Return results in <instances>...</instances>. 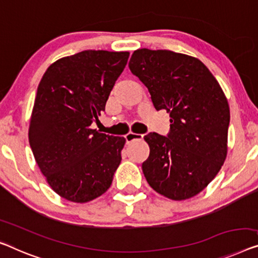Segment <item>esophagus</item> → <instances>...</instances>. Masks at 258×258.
Here are the masks:
<instances>
[{
  "mask_svg": "<svg viewBox=\"0 0 258 258\" xmlns=\"http://www.w3.org/2000/svg\"><path fill=\"white\" fill-rule=\"evenodd\" d=\"M142 138H144L142 134L133 133V132H130L125 136V139H126V141H127V144H130V142H132L134 140H142Z\"/></svg>",
  "mask_w": 258,
  "mask_h": 258,
  "instance_id": "obj_1",
  "label": "esophagus"
}]
</instances>
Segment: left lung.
<instances>
[{
	"instance_id": "left-lung-1",
	"label": "left lung",
	"mask_w": 258,
	"mask_h": 258,
	"mask_svg": "<svg viewBox=\"0 0 258 258\" xmlns=\"http://www.w3.org/2000/svg\"><path fill=\"white\" fill-rule=\"evenodd\" d=\"M128 67L148 88L154 107L170 116L168 137L149 133L142 171L157 194L185 201L202 192L227 156L229 105L201 60L168 49L133 52Z\"/></svg>"
}]
</instances>
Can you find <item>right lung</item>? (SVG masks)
Returning a JSON list of instances; mask_svg holds the SVG:
<instances>
[{"label": "right lung", "instance_id": "1", "mask_svg": "<svg viewBox=\"0 0 258 258\" xmlns=\"http://www.w3.org/2000/svg\"><path fill=\"white\" fill-rule=\"evenodd\" d=\"M130 52L82 51L45 72L31 114L29 141L52 190L69 202L105 194L121 161L125 138L92 130Z\"/></svg>", "mask_w": 258, "mask_h": 258}]
</instances>
